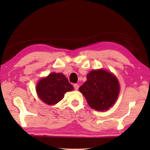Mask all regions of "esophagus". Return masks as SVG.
<instances>
[{"label": "esophagus", "mask_w": 150, "mask_h": 150, "mask_svg": "<svg viewBox=\"0 0 150 150\" xmlns=\"http://www.w3.org/2000/svg\"><path fill=\"white\" fill-rule=\"evenodd\" d=\"M73 87H74V88L75 90H78L79 87V85L78 84H75L74 85H73Z\"/></svg>", "instance_id": "34e87169"}]
</instances>
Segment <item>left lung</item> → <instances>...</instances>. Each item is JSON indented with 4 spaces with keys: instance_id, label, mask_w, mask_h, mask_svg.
Listing matches in <instances>:
<instances>
[{
    "instance_id": "left-lung-1",
    "label": "left lung",
    "mask_w": 150,
    "mask_h": 150,
    "mask_svg": "<svg viewBox=\"0 0 150 150\" xmlns=\"http://www.w3.org/2000/svg\"><path fill=\"white\" fill-rule=\"evenodd\" d=\"M91 108L105 111L117 100L120 85L115 75L104 69L93 70L87 75V81L79 88Z\"/></svg>"
}]
</instances>
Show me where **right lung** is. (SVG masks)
Instances as JSON below:
<instances>
[{
  "label": "right lung",
  "mask_w": 150,
  "mask_h": 150,
  "mask_svg": "<svg viewBox=\"0 0 150 150\" xmlns=\"http://www.w3.org/2000/svg\"><path fill=\"white\" fill-rule=\"evenodd\" d=\"M73 90L65 76L61 73H52L39 81L36 92L39 98L47 105H53L64 97L65 93Z\"/></svg>",
  "instance_id": "add662e5"
}]
</instances>
